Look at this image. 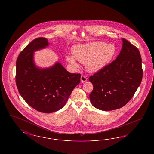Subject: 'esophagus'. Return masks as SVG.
Here are the masks:
<instances>
[{"label": "esophagus", "mask_w": 154, "mask_h": 154, "mask_svg": "<svg viewBox=\"0 0 154 154\" xmlns=\"http://www.w3.org/2000/svg\"><path fill=\"white\" fill-rule=\"evenodd\" d=\"M81 81L82 82H85L87 81V77L84 75H82L81 76Z\"/></svg>", "instance_id": "obj_1"}]
</instances>
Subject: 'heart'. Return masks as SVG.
<instances>
[{
    "label": "heart",
    "instance_id": "obj_1",
    "mask_svg": "<svg viewBox=\"0 0 154 154\" xmlns=\"http://www.w3.org/2000/svg\"><path fill=\"white\" fill-rule=\"evenodd\" d=\"M72 53L78 61L86 63L88 71L95 72L110 63L116 55L117 48L115 44L98 41L76 45L72 48ZM75 58L71 55L66 56L67 62L77 67L78 64Z\"/></svg>",
    "mask_w": 154,
    "mask_h": 154
}]
</instances>
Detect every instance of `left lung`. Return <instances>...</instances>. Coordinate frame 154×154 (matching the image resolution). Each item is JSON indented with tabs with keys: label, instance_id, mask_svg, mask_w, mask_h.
<instances>
[{
	"label": "left lung",
	"instance_id": "obj_1",
	"mask_svg": "<svg viewBox=\"0 0 154 154\" xmlns=\"http://www.w3.org/2000/svg\"><path fill=\"white\" fill-rule=\"evenodd\" d=\"M122 40V50L116 59L89 78L94 85L89 99L99 110L111 111L124 106L142 80L139 50L127 40Z\"/></svg>",
	"mask_w": 154,
	"mask_h": 154
}]
</instances>
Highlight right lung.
<instances>
[{
	"instance_id": "1",
	"label": "right lung",
	"mask_w": 154,
	"mask_h": 154,
	"mask_svg": "<svg viewBox=\"0 0 154 154\" xmlns=\"http://www.w3.org/2000/svg\"><path fill=\"white\" fill-rule=\"evenodd\" d=\"M48 45L44 37L35 38L20 52L16 62V85L22 98L30 107L44 113L63 107L72 92L80 82V74L70 73L57 62L41 69L33 62V52Z\"/></svg>"
}]
</instances>
